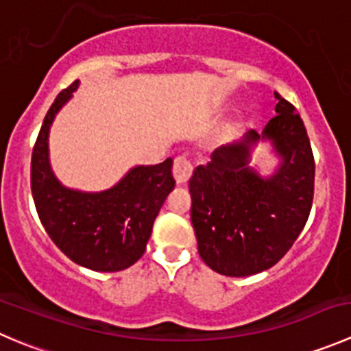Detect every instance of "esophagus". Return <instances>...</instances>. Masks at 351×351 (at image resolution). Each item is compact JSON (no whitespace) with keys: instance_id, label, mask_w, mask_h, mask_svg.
Returning a JSON list of instances; mask_svg holds the SVG:
<instances>
[{"instance_id":"34e87169","label":"esophagus","mask_w":351,"mask_h":351,"mask_svg":"<svg viewBox=\"0 0 351 351\" xmlns=\"http://www.w3.org/2000/svg\"><path fill=\"white\" fill-rule=\"evenodd\" d=\"M192 171H193L192 162H190L185 156H178V158H175V162H173V176H175L178 185H183V183L189 182L190 176H192Z\"/></svg>"}]
</instances>
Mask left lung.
Listing matches in <instances>:
<instances>
[{
    "label": "left lung",
    "mask_w": 351,
    "mask_h": 351,
    "mask_svg": "<svg viewBox=\"0 0 351 351\" xmlns=\"http://www.w3.org/2000/svg\"><path fill=\"white\" fill-rule=\"evenodd\" d=\"M274 97L276 117L262 137L250 130L237 144L216 149L189 183L199 254L224 276H250L278 264L312 209L315 162L307 130L297 108L278 93ZM261 138L273 140L284 159L266 180L247 166L251 145Z\"/></svg>",
    "instance_id": "obj_1"
}]
</instances>
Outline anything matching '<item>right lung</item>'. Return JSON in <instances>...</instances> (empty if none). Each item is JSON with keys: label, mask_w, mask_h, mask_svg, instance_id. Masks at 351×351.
I'll list each match as a JSON object with an SVG mask.
<instances>
[{"label": "right lung", "mask_w": 351, "mask_h": 351, "mask_svg": "<svg viewBox=\"0 0 351 351\" xmlns=\"http://www.w3.org/2000/svg\"><path fill=\"white\" fill-rule=\"evenodd\" d=\"M77 85L75 80L61 90L44 118L32 151L30 189L44 230L68 258L87 269L117 273L134 266L145 252L159 209L175 189L173 159L137 166L106 192L64 189L51 171L47 135Z\"/></svg>", "instance_id": "add662e5"}]
</instances>
